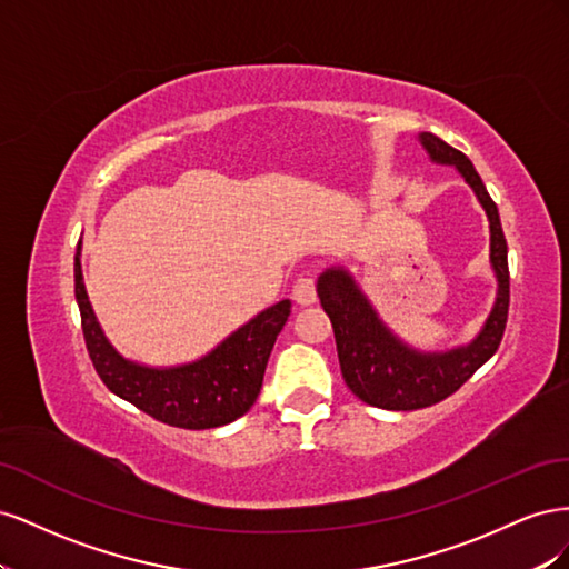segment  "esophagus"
<instances>
[{
    "label": "esophagus",
    "instance_id": "obj_1",
    "mask_svg": "<svg viewBox=\"0 0 569 569\" xmlns=\"http://www.w3.org/2000/svg\"><path fill=\"white\" fill-rule=\"evenodd\" d=\"M291 297H295V301L299 306H311L316 303V278L313 274H299L297 282H295V289H291Z\"/></svg>",
    "mask_w": 569,
    "mask_h": 569
}]
</instances>
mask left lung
<instances>
[{
	"label": "left lung",
	"mask_w": 569,
	"mask_h": 569,
	"mask_svg": "<svg viewBox=\"0 0 569 569\" xmlns=\"http://www.w3.org/2000/svg\"><path fill=\"white\" fill-rule=\"evenodd\" d=\"M422 147L437 163L460 170L479 203L485 206L491 228V266L498 278L493 311L479 337L462 349L446 353H420L396 339L377 318L343 270H327L318 280V297L332 320L341 377L360 401L385 410H420L456 393L501 347L510 306L508 244L501 218L472 161L462 151L425 132Z\"/></svg>",
	"instance_id": "left-lung-1"
}]
</instances>
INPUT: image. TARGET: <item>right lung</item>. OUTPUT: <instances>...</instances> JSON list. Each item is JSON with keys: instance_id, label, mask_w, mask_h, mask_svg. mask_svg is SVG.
I'll return each instance as SVG.
<instances>
[{"instance_id": "1", "label": "right lung", "mask_w": 569, "mask_h": 569, "mask_svg": "<svg viewBox=\"0 0 569 569\" xmlns=\"http://www.w3.org/2000/svg\"><path fill=\"white\" fill-rule=\"evenodd\" d=\"M76 301L84 347L101 382L153 420L180 429H211L234 422L256 403L274 339L291 313L284 299L239 327L209 356L180 368H144L120 356L101 332L82 284L76 251Z\"/></svg>"}]
</instances>
